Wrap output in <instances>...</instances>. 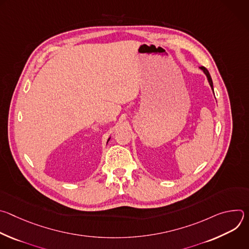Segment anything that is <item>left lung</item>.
I'll use <instances>...</instances> for the list:
<instances>
[{
    "label": "left lung",
    "mask_w": 249,
    "mask_h": 249,
    "mask_svg": "<svg viewBox=\"0 0 249 249\" xmlns=\"http://www.w3.org/2000/svg\"><path fill=\"white\" fill-rule=\"evenodd\" d=\"M200 69L203 71L204 72V74L207 76V79H208V82H209V84H210V86H211V88H212V89H213V91H214V88H213V81H212V78H211V76H210V73H209V71L205 68V67H200Z\"/></svg>",
    "instance_id": "left-lung-1"
}]
</instances>
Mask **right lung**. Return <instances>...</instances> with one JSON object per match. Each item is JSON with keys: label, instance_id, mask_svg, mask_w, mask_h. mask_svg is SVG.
<instances>
[{"label": "right lung", "instance_id": "obj_1", "mask_svg": "<svg viewBox=\"0 0 249 249\" xmlns=\"http://www.w3.org/2000/svg\"><path fill=\"white\" fill-rule=\"evenodd\" d=\"M109 139H110V138H109ZM109 139H108V141H109ZM108 141H107V142H108Z\"/></svg>", "mask_w": 249, "mask_h": 249}]
</instances>
